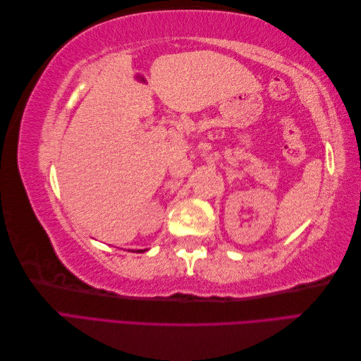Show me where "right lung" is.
Here are the masks:
<instances>
[{
    "label": "right lung",
    "instance_id": "1",
    "mask_svg": "<svg viewBox=\"0 0 361 361\" xmlns=\"http://www.w3.org/2000/svg\"><path fill=\"white\" fill-rule=\"evenodd\" d=\"M143 251H146V250H137V253H143Z\"/></svg>",
    "mask_w": 361,
    "mask_h": 361
}]
</instances>
